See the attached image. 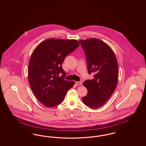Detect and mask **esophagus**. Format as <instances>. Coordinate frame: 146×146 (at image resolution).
I'll use <instances>...</instances> for the list:
<instances>
[{"label": "esophagus", "mask_w": 146, "mask_h": 146, "mask_svg": "<svg viewBox=\"0 0 146 146\" xmlns=\"http://www.w3.org/2000/svg\"><path fill=\"white\" fill-rule=\"evenodd\" d=\"M76 85H81L82 84V83L81 82H76Z\"/></svg>", "instance_id": "34e87169"}]
</instances>
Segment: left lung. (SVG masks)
<instances>
[{"instance_id":"8db88e82","label":"left lung","mask_w":146,"mask_h":146,"mask_svg":"<svg viewBox=\"0 0 146 146\" xmlns=\"http://www.w3.org/2000/svg\"><path fill=\"white\" fill-rule=\"evenodd\" d=\"M85 52L88 73L94 79L84 82L88 94L82 97L84 104L92 108L102 106L111 97L118 83V62L112 49L96 38L80 40Z\"/></svg>"}]
</instances>
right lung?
Listing matches in <instances>:
<instances>
[{
    "instance_id": "right-lung-1",
    "label": "right lung",
    "mask_w": 146,
    "mask_h": 146,
    "mask_svg": "<svg viewBox=\"0 0 146 146\" xmlns=\"http://www.w3.org/2000/svg\"><path fill=\"white\" fill-rule=\"evenodd\" d=\"M79 45L76 40L50 38L33 51L28 65L29 83L35 96L45 106L52 107L61 103L73 86L74 81L64 79L66 73L62 63Z\"/></svg>"
}]
</instances>
